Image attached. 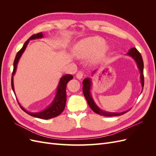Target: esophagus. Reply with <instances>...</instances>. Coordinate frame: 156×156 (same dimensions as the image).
I'll list each match as a JSON object with an SVG mask.
<instances>
[{"instance_id": "esophagus-1", "label": "esophagus", "mask_w": 156, "mask_h": 156, "mask_svg": "<svg viewBox=\"0 0 156 156\" xmlns=\"http://www.w3.org/2000/svg\"><path fill=\"white\" fill-rule=\"evenodd\" d=\"M83 77V73L81 71H79V72H77V73L76 74V77L79 79V80H81Z\"/></svg>"}]
</instances>
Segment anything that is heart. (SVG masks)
I'll return each instance as SVG.
<instances>
[{
  "mask_svg": "<svg viewBox=\"0 0 156 156\" xmlns=\"http://www.w3.org/2000/svg\"><path fill=\"white\" fill-rule=\"evenodd\" d=\"M108 50L105 40L99 36L89 37L74 46L73 53L79 58H86L94 53L92 60L94 62L104 57Z\"/></svg>",
  "mask_w": 156,
  "mask_h": 156,
  "instance_id": "heart-1",
  "label": "heart"
}]
</instances>
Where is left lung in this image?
<instances>
[{
	"label": "left lung",
	"instance_id": "1",
	"mask_svg": "<svg viewBox=\"0 0 156 156\" xmlns=\"http://www.w3.org/2000/svg\"><path fill=\"white\" fill-rule=\"evenodd\" d=\"M126 55L130 56L131 58H132L134 60V61L136 64V66H137L139 70L140 84H141V86H142V90H141V92H142L143 87H144V75H143L144 64H143L142 56H141L140 53L137 51V49L135 48L130 49ZM96 70H94L92 72V75H94V74L96 73ZM83 94L86 98L88 104L90 106V107L91 108V109L94 112L97 113V114L100 115L101 116H120L122 115H124L126 112H128L129 111V110H127L126 111H123L121 112H107L101 109V108L96 105V103H95V101H94V99L92 96V94H91V89H92V79L91 78L84 79L83 82Z\"/></svg>",
	"mask_w": 156,
	"mask_h": 156
}]
</instances>
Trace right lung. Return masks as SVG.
Returning <instances> with one entry per match:
<instances>
[{
  "mask_svg": "<svg viewBox=\"0 0 156 156\" xmlns=\"http://www.w3.org/2000/svg\"><path fill=\"white\" fill-rule=\"evenodd\" d=\"M44 37V36L42 32L37 33L36 34L32 35L31 37H30L29 39L27 40V41L23 45V48L17 52V53L16 56V58L14 60L13 62V70L12 73V88L13 91L15 94L16 97V94L15 92V89H14V85H13V75H15L16 72V69L17 67V64L20 59L21 58L22 55L24 53L27 47L29 44V41L30 40H34L37 39H41ZM73 79V75L70 74L64 75L60 78L58 84L57 86V88H56V94L55 96V98L52 101L51 104L49 105V106L47 107L43 111H41L39 112H29L27 110H26L24 107H23L21 105L17 100V102L20 105L21 109L25 111L28 115H29L32 116H34L36 118H38V119H50L52 118H54L58 116L62 112L64 111L65 106H66V85L68 83Z\"/></svg>",
  "mask_w": 156,
  "mask_h": 156,
  "instance_id": "add662e5",
  "label": "right lung"
}]
</instances>
